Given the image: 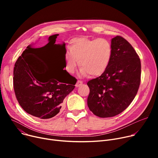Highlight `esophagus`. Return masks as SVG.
Masks as SVG:
<instances>
[{"label":"esophagus","instance_id":"esophagus-1","mask_svg":"<svg viewBox=\"0 0 158 158\" xmlns=\"http://www.w3.org/2000/svg\"><path fill=\"white\" fill-rule=\"evenodd\" d=\"M82 84V82L81 81L78 80V81H77V82H76V87H79V86H80Z\"/></svg>","mask_w":158,"mask_h":158}]
</instances>
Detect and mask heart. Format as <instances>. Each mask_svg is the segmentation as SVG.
Wrapping results in <instances>:
<instances>
[{"instance_id":"heart-1","label":"heart","mask_w":158,"mask_h":158,"mask_svg":"<svg viewBox=\"0 0 158 158\" xmlns=\"http://www.w3.org/2000/svg\"><path fill=\"white\" fill-rule=\"evenodd\" d=\"M111 56L112 47L107 40L75 38L70 40L69 51L65 53L66 69L73 73L78 60L81 76H99L108 67Z\"/></svg>"}]
</instances>
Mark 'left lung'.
Segmentation results:
<instances>
[{"mask_svg": "<svg viewBox=\"0 0 158 158\" xmlns=\"http://www.w3.org/2000/svg\"><path fill=\"white\" fill-rule=\"evenodd\" d=\"M112 56L101 76L88 82L89 110L101 118L125 110L135 98L140 84L141 62L134 48L120 36L111 40Z\"/></svg>", "mask_w": 158, "mask_h": 158, "instance_id": "obj_1", "label": "left lung"}]
</instances>
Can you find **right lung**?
I'll return each instance as SVG.
<instances>
[{
	"label": "right lung",
	"mask_w": 158,
	"mask_h": 158,
	"mask_svg": "<svg viewBox=\"0 0 158 158\" xmlns=\"http://www.w3.org/2000/svg\"><path fill=\"white\" fill-rule=\"evenodd\" d=\"M58 35L50 36L49 42L43 47L28 46L13 70V87L19 104L25 111L41 119L52 118L60 112L64 98L77 82L66 70L50 69L51 65L40 55L49 43L55 44Z\"/></svg>",
	"instance_id": "right-lung-1"
}]
</instances>
